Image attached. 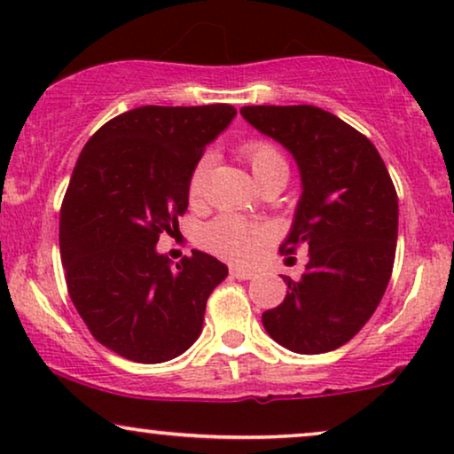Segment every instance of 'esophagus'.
<instances>
[{
	"instance_id": "obj_1",
	"label": "esophagus",
	"mask_w": 454,
	"mask_h": 454,
	"mask_svg": "<svg viewBox=\"0 0 454 454\" xmlns=\"http://www.w3.org/2000/svg\"><path fill=\"white\" fill-rule=\"evenodd\" d=\"M231 277H233V278H239V281H247V278L254 277V270H247V269H239V266H233V269H231Z\"/></svg>"
}]
</instances>
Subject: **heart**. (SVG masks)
<instances>
[{
    "label": "heart",
    "instance_id": "heart-1",
    "mask_svg": "<svg viewBox=\"0 0 454 454\" xmlns=\"http://www.w3.org/2000/svg\"><path fill=\"white\" fill-rule=\"evenodd\" d=\"M241 154H244L247 165H250L256 184H262L266 179L275 177L287 179L289 176L287 160H285L281 151L269 145V142H247V145L241 146ZM208 165L210 157H202L198 159L194 169H192L188 182L190 198H198L202 194ZM262 238V229L254 225V223L238 219V216H219V219L213 221L207 229H204L202 244L207 246L208 250L223 254V256H229L233 260H250Z\"/></svg>",
    "mask_w": 454,
    "mask_h": 454
}]
</instances>
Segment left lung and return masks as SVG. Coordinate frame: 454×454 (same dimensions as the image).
<instances>
[{
	"instance_id": "1",
	"label": "left lung",
	"mask_w": 454,
	"mask_h": 454,
	"mask_svg": "<svg viewBox=\"0 0 454 454\" xmlns=\"http://www.w3.org/2000/svg\"><path fill=\"white\" fill-rule=\"evenodd\" d=\"M244 120L294 157L301 179L281 252L308 250L306 275L266 309V333L285 349H339L370 320L393 272L399 200L376 146L314 105H252Z\"/></svg>"
}]
</instances>
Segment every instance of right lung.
I'll return each instance as SVG.
<instances>
[{"label": "right lung", "mask_w": 454, "mask_h": 454, "mask_svg": "<svg viewBox=\"0 0 454 454\" xmlns=\"http://www.w3.org/2000/svg\"><path fill=\"white\" fill-rule=\"evenodd\" d=\"M238 111L145 107L114 117L86 142L59 215L67 291L98 343L138 364L182 356L227 266L210 254L171 266L159 235L188 208L190 173Z\"/></svg>", "instance_id": "add662e5"}]
</instances>
